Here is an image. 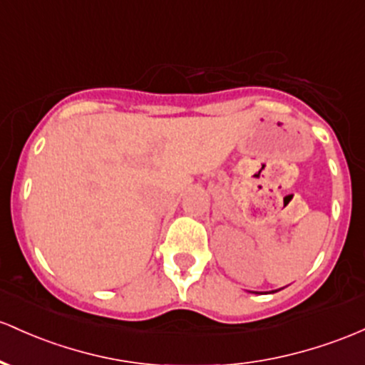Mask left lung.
Returning <instances> with one entry per match:
<instances>
[{
    "label": "left lung",
    "instance_id": "8db88e82",
    "mask_svg": "<svg viewBox=\"0 0 365 365\" xmlns=\"http://www.w3.org/2000/svg\"><path fill=\"white\" fill-rule=\"evenodd\" d=\"M277 291H279V289H277ZM272 293H275V291H272Z\"/></svg>",
    "mask_w": 365,
    "mask_h": 365
}]
</instances>
